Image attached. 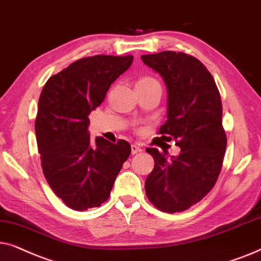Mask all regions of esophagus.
<instances>
[{"mask_svg":"<svg viewBox=\"0 0 261 261\" xmlns=\"http://www.w3.org/2000/svg\"><path fill=\"white\" fill-rule=\"evenodd\" d=\"M138 151H141V148L138 147L137 144H131V154L135 155V154H137Z\"/></svg>","mask_w":261,"mask_h":261,"instance_id":"34e87169","label":"esophagus"}]
</instances>
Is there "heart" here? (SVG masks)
Masks as SVG:
<instances>
[{"mask_svg":"<svg viewBox=\"0 0 261 261\" xmlns=\"http://www.w3.org/2000/svg\"><path fill=\"white\" fill-rule=\"evenodd\" d=\"M150 82H155V80H152L151 77H142V79L138 80V82H137L136 86L145 85V83H150Z\"/></svg>","mask_w":261,"mask_h":261,"instance_id":"1","label":"heart"}]
</instances>
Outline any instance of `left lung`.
<instances>
[{
	"label": "left lung",
	"instance_id": "1",
	"mask_svg": "<svg viewBox=\"0 0 261 261\" xmlns=\"http://www.w3.org/2000/svg\"><path fill=\"white\" fill-rule=\"evenodd\" d=\"M141 58L162 76L168 93L167 120L159 134L180 147L179 155L169 159L147 148L155 166L145 193L163 213H181L213 190L221 173L227 148L221 95L213 75L193 56L163 51Z\"/></svg>",
	"mask_w": 261,
	"mask_h": 261
}]
</instances>
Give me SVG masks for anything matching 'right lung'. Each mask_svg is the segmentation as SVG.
<instances>
[{
	"instance_id": "add662e5",
	"label": "right lung",
	"mask_w": 261,
	"mask_h": 261,
	"mask_svg": "<svg viewBox=\"0 0 261 261\" xmlns=\"http://www.w3.org/2000/svg\"><path fill=\"white\" fill-rule=\"evenodd\" d=\"M133 60L131 55L81 58L51 76L41 90L34 128L43 173L56 196L72 210L105 203L130 156L126 141L90 140L88 116Z\"/></svg>"
}]
</instances>
